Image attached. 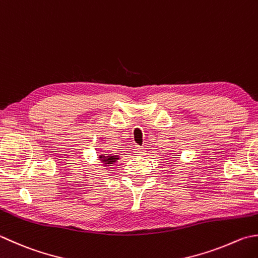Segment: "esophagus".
<instances>
[{
	"label": "esophagus",
	"mask_w": 258,
	"mask_h": 258,
	"mask_svg": "<svg viewBox=\"0 0 258 258\" xmlns=\"http://www.w3.org/2000/svg\"><path fill=\"white\" fill-rule=\"evenodd\" d=\"M134 153H135V155H143L145 153V150H144V148H141V146L136 145L134 148Z\"/></svg>",
	"instance_id": "34e87169"
}]
</instances>
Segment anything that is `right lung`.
Returning <instances> with one entry per match:
<instances>
[{
    "label": "right lung",
    "instance_id": "add662e5",
    "mask_svg": "<svg viewBox=\"0 0 258 258\" xmlns=\"http://www.w3.org/2000/svg\"><path fill=\"white\" fill-rule=\"evenodd\" d=\"M98 160L104 166H112L113 164L117 162V160H119V156L112 154H102L98 156Z\"/></svg>",
    "mask_w": 258,
    "mask_h": 258
}]
</instances>
